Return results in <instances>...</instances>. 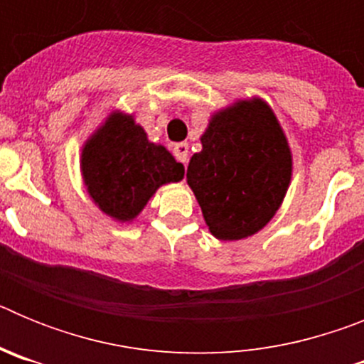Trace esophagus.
Wrapping results in <instances>:
<instances>
[{
	"mask_svg": "<svg viewBox=\"0 0 364 364\" xmlns=\"http://www.w3.org/2000/svg\"><path fill=\"white\" fill-rule=\"evenodd\" d=\"M173 153H175L176 160L182 164H188V159H189V146L186 142H180V144H175V147H173Z\"/></svg>",
	"mask_w": 364,
	"mask_h": 364,
	"instance_id": "34e87169",
	"label": "esophagus"
}]
</instances>
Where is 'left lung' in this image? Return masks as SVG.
Here are the masks:
<instances>
[{
    "label": "left lung",
    "instance_id": "1",
    "mask_svg": "<svg viewBox=\"0 0 364 364\" xmlns=\"http://www.w3.org/2000/svg\"><path fill=\"white\" fill-rule=\"evenodd\" d=\"M188 186L218 240L247 239L275 217L294 173L290 144L268 102L235 100L211 114Z\"/></svg>",
    "mask_w": 364,
    "mask_h": 364
}]
</instances>
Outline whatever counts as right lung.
Returning <instances> with one entry per match:
<instances>
[{
    "mask_svg": "<svg viewBox=\"0 0 364 364\" xmlns=\"http://www.w3.org/2000/svg\"><path fill=\"white\" fill-rule=\"evenodd\" d=\"M80 173L95 205L118 224L142 213L159 188L184 178V166L154 144L134 114L111 111L82 146Z\"/></svg>",
    "mask_w": 364,
    "mask_h": 364,
    "instance_id": "obj_1",
    "label": "right lung"
}]
</instances>
